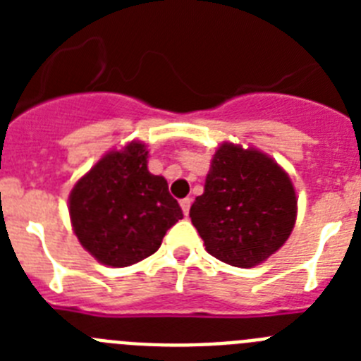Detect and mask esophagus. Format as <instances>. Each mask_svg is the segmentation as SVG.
<instances>
[{"mask_svg":"<svg viewBox=\"0 0 361 361\" xmlns=\"http://www.w3.org/2000/svg\"><path fill=\"white\" fill-rule=\"evenodd\" d=\"M180 208H183L184 215H188V213H190V208H191V199H183V200H180Z\"/></svg>","mask_w":361,"mask_h":361,"instance_id":"34e87169","label":"esophagus"}]
</instances>
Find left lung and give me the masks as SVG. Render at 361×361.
<instances>
[{
  "mask_svg": "<svg viewBox=\"0 0 361 361\" xmlns=\"http://www.w3.org/2000/svg\"><path fill=\"white\" fill-rule=\"evenodd\" d=\"M296 202L291 178L276 161L251 146L222 142L190 216L212 257L253 267L286 244Z\"/></svg>",
  "mask_w": 361,
  "mask_h": 361,
  "instance_id": "left-lung-1",
  "label": "left lung"
}]
</instances>
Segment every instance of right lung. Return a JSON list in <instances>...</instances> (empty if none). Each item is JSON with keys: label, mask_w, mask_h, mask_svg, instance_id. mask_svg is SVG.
I'll return each instance as SVG.
<instances>
[{"label": "right lung", "mask_w": 361, "mask_h": 361, "mask_svg": "<svg viewBox=\"0 0 361 361\" xmlns=\"http://www.w3.org/2000/svg\"><path fill=\"white\" fill-rule=\"evenodd\" d=\"M68 212L82 247L110 267L132 266L155 253L166 231L183 219L166 178L148 171L141 141L104 153L70 191Z\"/></svg>", "instance_id": "obj_1"}]
</instances>
